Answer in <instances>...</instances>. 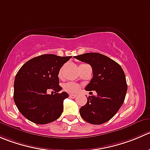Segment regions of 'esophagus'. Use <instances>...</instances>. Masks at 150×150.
I'll return each instance as SVG.
<instances>
[{
	"instance_id": "esophagus-1",
	"label": "esophagus",
	"mask_w": 150,
	"mask_h": 150,
	"mask_svg": "<svg viewBox=\"0 0 150 150\" xmlns=\"http://www.w3.org/2000/svg\"><path fill=\"white\" fill-rule=\"evenodd\" d=\"M69 96L70 98H75V97H76V94H69Z\"/></svg>"
}]
</instances>
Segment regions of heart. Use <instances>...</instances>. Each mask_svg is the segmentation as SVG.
<instances>
[{"label": "heart", "instance_id": "obj_1", "mask_svg": "<svg viewBox=\"0 0 150 150\" xmlns=\"http://www.w3.org/2000/svg\"><path fill=\"white\" fill-rule=\"evenodd\" d=\"M62 72H63V68H62V69L59 70V77H62ZM64 89L65 91H68V92L75 93L79 91L80 86L78 85V83H75L69 82V83H65L64 85Z\"/></svg>", "mask_w": 150, "mask_h": 150}]
</instances>
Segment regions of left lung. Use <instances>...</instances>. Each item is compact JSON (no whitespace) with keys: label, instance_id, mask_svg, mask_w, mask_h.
Here are the masks:
<instances>
[{"label":"left lung","instance_id":"1","mask_svg":"<svg viewBox=\"0 0 150 150\" xmlns=\"http://www.w3.org/2000/svg\"><path fill=\"white\" fill-rule=\"evenodd\" d=\"M74 58L91 65L93 78L85 89L97 94L88 97L86 104L80 108V114L87 122L103 124L117 114L124 103L127 90L124 71L115 61L100 53H87Z\"/></svg>","mask_w":150,"mask_h":150}]
</instances>
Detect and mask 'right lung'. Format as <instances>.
Instances as JSON below:
<instances>
[{
	"mask_svg": "<svg viewBox=\"0 0 150 150\" xmlns=\"http://www.w3.org/2000/svg\"><path fill=\"white\" fill-rule=\"evenodd\" d=\"M72 56L45 54L28 61L19 69L14 83V100L19 111L38 125L52 122L62 115L64 100L69 97L59 86V72ZM55 91L47 95V91Z\"/></svg>",
	"mask_w": 150,
	"mask_h": 150,
	"instance_id": "obj_1",
	"label": "right lung"
}]
</instances>
